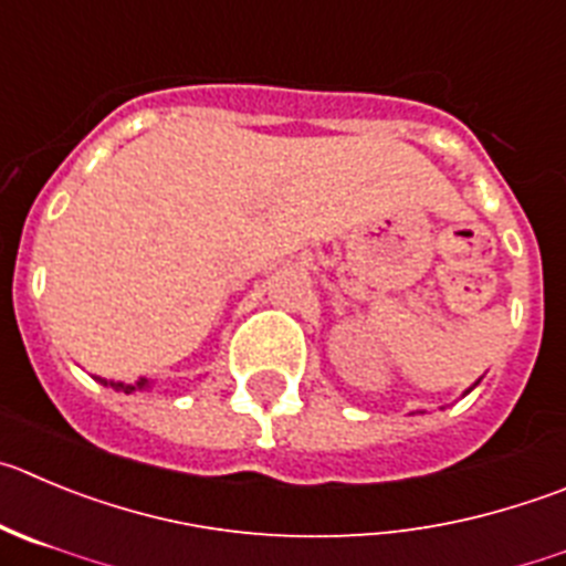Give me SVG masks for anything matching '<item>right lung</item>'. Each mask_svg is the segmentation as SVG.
Returning <instances> with one entry per match:
<instances>
[{"label":"right lung","mask_w":566,"mask_h":566,"mask_svg":"<svg viewBox=\"0 0 566 566\" xmlns=\"http://www.w3.org/2000/svg\"><path fill=\"white\" fill-rule=\"evenodd\" d=\"M99 379V377H97ZM99 382L103 385H108V388H114V390H123V394H134V390H145V388H150V385H147V379H136V382H108V379H99Z\"/></svg>","instance_id":"right-lung-1"}]
</instances>
